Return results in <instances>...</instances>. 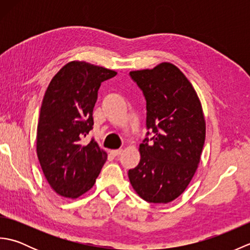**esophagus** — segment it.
Returning a JSON list of instances; mask_svg holds the SVG:
<instances>
[{
  "instance_id": "1",
  "label": "esophagus",
  "mask_w": 250,
  "mask_h": 250,
  "mask_svg": "<svg viewBox=\"0 0 250 250\" xmlns=\"http://www.w3.org/2000/svg\"><path fill=\"white\" fill-rule=\"evenodd\" d=\"M122 153V149H115V150H110V155L114 157H118Z\"/></svg>"
}]
</instances>
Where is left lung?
<instances>
[{
    "instance_id": "left-lung-1",
    "label": "left lung",
    "mask_w": 250,
    "mask_h": 250,
    "mask_svg": "<svg viewBox=\"0 0 250 250\" xmlns=\"http://www.w3.org/2000/svg\"><path fill=\"white\" fill-rule=\"evenodd\" d=\"M146 100V137L141 160L129 169L132 187L149 203H168L192 179L205 141V120L195 90L179 68L161 63L130 72Z\"/></svg>"
}]
</instances>
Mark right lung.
<instances>
[{
	"instance_id": "right-lung-1",
	"label": "right lung",
	"mask_w": 250,
	"mask_h": 250,
	"mask_svg": "<svg viewBox=\"0 0 250 250\" xmlns=\"http://www.w3.org/2000/svg\"><path fill=\"white\" fill-rule=\"evenodd\" d=\"M115 71L87 62L67 63L51 79L42 103L36 151L47 182L58 194L75 199L92 188L107 155L91 139L93 107L101 83Z\"/></svg>"
}]
</instances>
